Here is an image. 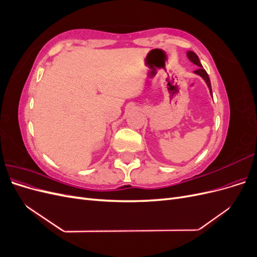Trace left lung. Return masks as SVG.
<instances>
[{"label":"left lung","mask_w":257,"mask_h":257,"mask_svg":"<svg viewBox=\"0 0 257 257\" xmlns=\"http://www.w3.org/2000/svg\"><path fill=\"white\" fill-rule=\"evenodd\" d=\"M186 57H188V59H189V60L192 62L193 64H195V65H197V66H198V69H196V71H194V73H195V74H196V75H198V76H200L201 78H203V79L205 80V82L207 83L208 88H209L210 94H211V96H212L211 82H210L209 76H208L207 72H206L205 69H204L203 65H201L200 61H199V59H198V57H197V54H196L195 52H193V51H188V52H186ZM212 97H213V96H212Z\"/></svg>","instance_id":"obj_1"}]
</instances>
